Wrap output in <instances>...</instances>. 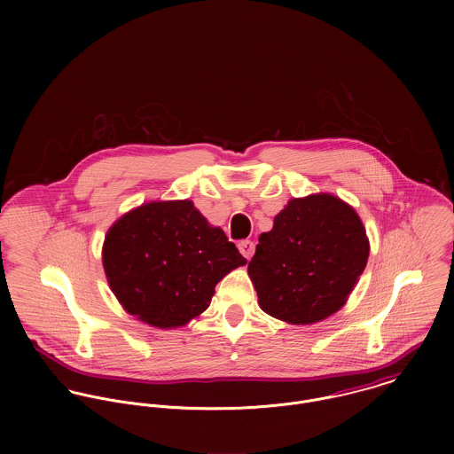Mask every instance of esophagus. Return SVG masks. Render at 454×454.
I'll return each mask as SVG.
<instances>
[{"mask_svg": "<svg viewBox=\"0 0 454 454\" xmlns=\"http://www.w3.org/2000/svg\"><path fill=\"white\" fill-rule=\"evenodd\" d=\"M238 248H239V252H241V255H243L245 259L250 260L254 257V254H255V243H254V241H250V239H243V241H239Z\"/></svg>", "mask_w": 454, "mask_h": 454, "instance_id": "34e87169", "label": "esophagus"}]
</instances>
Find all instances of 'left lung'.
<instances>
[{
	"label": "left lung",
	"instance_id": "8db88e82",
	"mask_svg": "<svg viewBox=\"0 0 454 454\" xmlns=\"http://www.w3.org/2000/svg\"><path fill=\"white\" fill-rule=\"evenodd\" d=\"M369 259L356 211L335 195L292 199L260 234L248 274L260 308L283 322L309 325L339 311Z\"/></svg>",
	"mask_w": 454,
	"mask_h": 454
}]
</instances>
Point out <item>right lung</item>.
Segmentation results:
<instances>
[{"label": "right lung", "mask_w": 454, "mask_h": 454, "mask_svg": "<svg viewBox=\"0 0 454 454\" xmlns=\"http://www.w3.org/2000/svg\"><path fill=\"white\" fill-rule=\"evenodd\" d=\"M245 263L191 200L139 206L112 225L103 247L108 283L124 309L159 328L200 315L216 283Z\"/></svg>", "instance_id": "right-lung-1"}]
</instances>
